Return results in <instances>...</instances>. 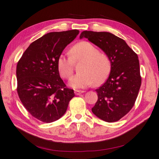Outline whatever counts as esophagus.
I'll list each match as a JSON object with an SVG mask.
<instances>
[{"label": "esophagus", "instance_id": "34e87169", "mask_svg": "<svg viewBox=\"0 0 159 159\" xmlns=\"http://www.w3.org/2000/svg\"><path fill=\"white\" fill-rule=\"evenodd\" d=\"M83 92H84V91H83V90H75V92H74L76 95H80V94H82V93H83Z\"/></svg>", "mask_w": 159, "mask_h": 159}]
</instances>
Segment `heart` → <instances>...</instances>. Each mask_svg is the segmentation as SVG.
Segmentation results:
<instances>
[{
    "instance_id": "heart-1",
    "label": "heart",
    "mask_w": 159,
    "mask_h": 159,
    "mask_svg": "<svg viewBox=\"0 0 159 159\" xmlns=\"http://www.w3.org/2000/svg\"><path fill=\"white\" fill-rule=\"evenodd\" d=\"M82 61L79 67L80 73L72 77L70 85L74 88H84L94 83L100 85L110 75L111 64L110 58L91 43L82 41L70 50V57L61 54L57 59L58 71L61 77L70 79L73 74L74 63Z\"/></svg>"
}]
</instances>
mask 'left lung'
Returning a JSON list of instances; mask_svg holds the SVG:
<instances>
[{
  "mask_svg": "<svg viewBox=\"0 0 159 159\" xmlns=\"http://www.w3.org/2000/svg\"><path fill=\"white\" fill-rule=\"evenodd\" d=\"M86 38L110 58L111 69L107 80L96 89L98 100L92 112L108 123L116 122L131 110L141 85L138 56L124 40L105 32L83 31Z\"/></svg>",
  "mask_w": 159,
  "mask_h": 159,
  "instance_id": "8db88e82",
  "label": "left lung"
}]
</instances>
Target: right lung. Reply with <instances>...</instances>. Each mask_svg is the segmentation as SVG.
<instances>
[{
    "label": "right lung",
    "instance_id": "1",
    "mask_svg": "<svg viewBox=\"0 0 159 159\" xmlns=\"http://www.w3.org/2000/svg\"><path fill=\"white\" fill-rule=\"evenodd\" d=\"M79 34L72 30L45 34L31 43L17 63L20 100L28 112L43 123L63 116L75 96L61 79L57 59Z\"/></svg>",
    "mask_w": 159,
    "mask_h": 159
}]
</instances>
